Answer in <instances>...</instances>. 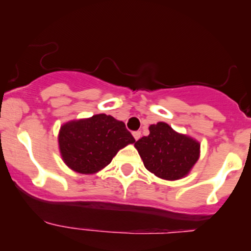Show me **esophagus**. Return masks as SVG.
<instances>
[{"instance_id":"1","label":"esophagus","mask_w":251,"mask_h":251,"mask_svg":"<svg viewBox=\"0 0 251 251\" xmlns=\"http://www.w3.org/2000/svg\"><path fill=\"white\" fill-rule=\"evenodd\" d=\"M140 135H142V133H140L139 131H135V132H133V137H134V139H135V140L139 139Z\"/></svg>"}]
</instances>
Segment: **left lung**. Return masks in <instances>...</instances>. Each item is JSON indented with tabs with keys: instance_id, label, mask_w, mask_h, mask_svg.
I'll list each match as a JSON object with an SVG mask.
<instances>
[{
	"instance_id": "8db88e82",
	"label": "left lung",
	"mask_w": 251,
	"mask_h": 251,
	"mask_svg": "<svg viewBox=\"0 0 251 251\" xmlns=\"http://www.w3.org/2000/svg\"><path fill=\"white\" fill-rule=\"evenodd\" d=\"M150 134L134 143L144 166L165 180H178L190 174L200 159L201 144L159 122L149 127Z\"/></svg>"
}]
</instances>
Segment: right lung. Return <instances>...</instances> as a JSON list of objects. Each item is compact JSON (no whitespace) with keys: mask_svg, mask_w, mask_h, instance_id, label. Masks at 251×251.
<instances>
[{"mask_svg":"<svg viewBox=\"0 0 251 251\" xmlns=\"http://www.w3.org/2000/svg\"><path fill=\"white\" fill-rule=\"evenodd\" d=\"M57 142L68 168L77 174L93 175L106 168L119 150L135 140L123 122L101 113L65 123Z\"/></svg>","mask_w":251,"mask_h":251,"instance_id":"right-lung-1","label":"right lung"}]
</instances>
